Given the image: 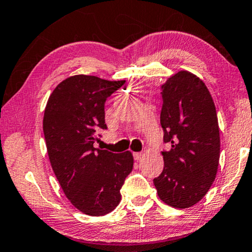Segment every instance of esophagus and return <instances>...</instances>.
<instances>
[{
  "mask_svg": "<svg viewBox=\"0 0 252 252\" xmlns=\"http://www.w3.org/2000/svg\"><path fill=\"white\" fill-rule=\"evenodd\" d=\"M133 157H134V159L136 160V161H138V160H141L142 158H143V153H142V152H134Z\"/></svg>",
  "mask_w": 252,
  "mask_h": 252,
  "instance_id": "esophagus-1",
  "label": "esophagus"
}]
</instances>
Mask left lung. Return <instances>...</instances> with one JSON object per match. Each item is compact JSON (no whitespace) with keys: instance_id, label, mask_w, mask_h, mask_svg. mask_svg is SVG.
<instances>
[{"instance_id":"obj_1","label":"left lung","mask_w":252,"mask_h":252,"mask_svg":"<svg viewBox=\"0 0 252 252\" xmlns=\"http://www.w3.org/2000/svg\"><path fill=\"white\" fill-rule=\"evenodd\" d=\"M160 124L163 170L153 180L159 198L174 208H189L207 194L220 162L216 108L201 79L180 71L161 85Z\"/></svg>"}]
</instances>
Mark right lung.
I'll return each mask as SVG.
<instances>
[{
    "instance_id": "right-lung-1",
    "label": "right lung",
    "mask_w": 252,
    "mask_h": 252,
    "mask_svg": "<svg viewBox=\"0 0 252 252\" xmlns=\"http://www.w3.org/2000/svg\"><path fill=\"white\" fill-rule=\"evenodd\" d=\"M95 76L64 79L47 101L43 132L52 169L64 194L82 213L102 216L119 205L120 189L133 169L129 151L114 153L94 148L107 129L104 104L124 85Z\"/></svg>"
}]
</instances>
